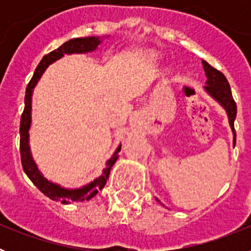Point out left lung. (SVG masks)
<instances>
[{
    "mask_svg": "<svg viewBox=\"0 0 251 251\" xmlns=\"http://www.w3.org/2000/svg\"><path fill=\"white\" fill-rule=\"evenodd\" d=\"M202 68L203 70H205L206 75V85L203 86V89H205V92L207 93L214 100H216L217 103L220 104L224 109H225L226 114H227V119H229V124L230 128H231L232 136H234L232 143H234L235 147L236 134H235L234 129V122L235 118H236V103H235L234 98H232L229 81H227V79H226L225 75H224L223 73L216 70L215 68H212L210 64L206 63L205 60H202Z\"/></svg>",
    "mask_w": 251,
    "mask_h": 251,
    "instance_id": "obj_1",
    "label": "left lung"
}]
</instances>
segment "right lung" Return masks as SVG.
<instances>
[{"instance_id":"add662e5","label":"right lung","mask_w":251,"mask_h":251,"mask_svg":"<svg viewBox=\"0 0 251 251\" xmlns=\"http://www.w3.org/2000/svg\"><path fill=\"white\" fill-rule=\"evenodd\" d=\"M106 37L109 36L76 37V39H72L66 41V43H64L60 48H57L54 51H51L50 54L45 55L41 59V61L37 65L36 70H35L34 76H32V79L28 83L27 88H26L25 109H24V113L21 115V122H20V152H21V163L22 167H24V171H25V174L31 179V182L34 183L45 196H48L49 199L54 201H61L63 203H69L81 202V201H88L90 199H93L105 186L106 179L109 177L110 170H112L113 165H114L115 161L119 157L118 153L121 152L122 145L118 146V148L113 153V156L105 162V168L103 170L100 176L93 179L92 182L81 186V187H63V186L57 185V183L48 179L41 174V171L39 170L37 165L35 163L30 148V133H28V130H30L31 127L32 93H34V88L37 85L40 77L43 76V74L45 73L46 69L49 68V65H51L52 63L61 59L64 55L88 54V52H93V51L98 49V46L103 43V40L106 39Z\"/></svg>"}]
</instances>
